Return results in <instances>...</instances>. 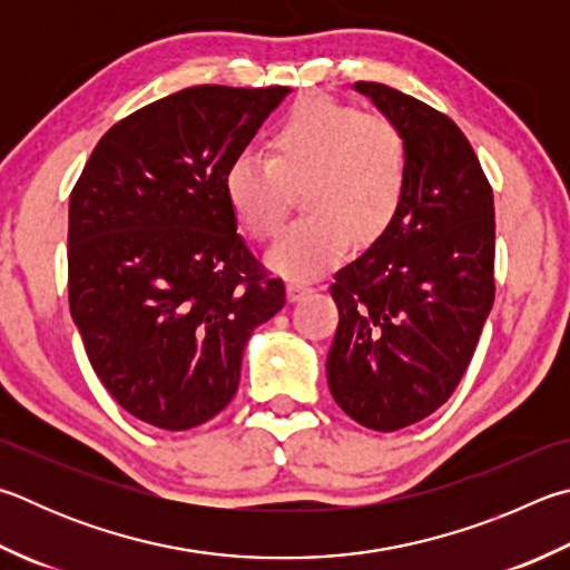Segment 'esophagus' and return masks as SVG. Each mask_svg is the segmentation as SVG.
I'll return each instance as SVG.
<instances>
[{
	"mask_svg": "<svg viewBox=\"0 0 570 570\" xmlns=\"http://www.w3.org/2000/svg\"><path fill=\"white\" fill-rule=\"evenodd\" d=\"M308 292H312V286L304 284V282H292V284L286 286L288 302H298V298H304Z\"/></svg>",
	"mask_w": 570,
	"mask_h": 570,
	"instance_id": "esophagus-1",
	"label": "esophagus"
}]
</instances>
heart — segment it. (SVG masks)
Masks as SVG:
<instances>
[{"mask_svg": "<svg viewBox=\"0 0 570 570\" xmlns=\"http://www.w3.org/2000/svg\"><path fill=\"white\" fill-rule=\"evenodd\" d=\"M409 157L401 131L384 117L328 97H302L268 134V157L239 151L224 169L236 219L266 242L286 219L292 189L304 219L288 226L266 254L288 278L328 272L351 246L384 236L406 199Z\"/></svg>", "mask_w": 570, "mask_h": 570, "instance_id": "obj_1", "label": "heart"}]
</instances>
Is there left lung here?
Returning <instances> with one entry per match:
<instances>
[{"instance_id":"obj_1","label":"left lung","mask_w":570,"mask_h":570,"mask_svg":"<svg viewBox=\"0 0 570 570\" xmlns=\"http://www.w3.org/2000/svg\"><path fill=\"white\" fill-rule=\"evenodd\" d=\"M358 95L401 131L406 199L391 229L338 268L331 396L361 426L399 431L449 401L493 306V191L446 114L376 81Z\"/></svg>"}]
</instances>
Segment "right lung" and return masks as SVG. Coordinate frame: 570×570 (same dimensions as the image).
<instances>
[{"instance_id": "add662e5", "label": "right lung", "mask_w": 570, "mask_h": 570, "mask_svg": "<svg viewBox=\"0 0 570 570\" xmlns=\"http://www.w3.org/2000/svg\"><path fill=\"white\" fill-rule=\"evenodd\" d=\"M292 89L204 85L105 134L69 196V312L124 411L164 431L214 419L252 331L286 292L236 234L224 169Z\"/></svg>"}]
</instances>
